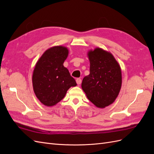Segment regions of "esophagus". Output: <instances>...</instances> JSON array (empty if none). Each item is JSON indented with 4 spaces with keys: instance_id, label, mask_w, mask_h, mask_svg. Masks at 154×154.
<instances>
[{
    "instance_id": "esophagus-1",
    "label": "esophagus",
    "mask_w": 154,
    "mask_h": 154,
    "mask_svg": "<svg viewBox=\"0 0 154 154\" xmlns=\"http://www.w3.org/2000/svg\"><path fill=\"white\" fill-rule=\"evenodd\" d=\"M76 83H77V84H78V85H80V84H81V83H82V80H81V78H77V79H76Z\"/></svg>"
}]
</instances>
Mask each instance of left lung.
<instances>
[{
  "label": "left lung",
  "mask_w": 154,
  "mask_h": 154,
  "mask_svg": "<svg viewBox=\"0 0 154 154\" xmlns=\"http://www.w3.org/2000/svg\"><path fill=\"white\" fill-rule=\"evenodd\" d=\"M90 74L83 79L82 87L87 98L99 108L112 104L122 87V71L110 53L101 48L88 52Z\"/></svg>",
  "instance_id": "obj_1"
}]
</instances>
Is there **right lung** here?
I'll return each mask as SVG.
<instances>
[{
  "label": "right lung",
  "mask_w": 154,
  "mask_h": 154,
  "mask_svg": "<svg viewBox=\"0 0 154 154\" xmlns=\"http://www.w3.org/2000/svg\"><path fill=\"white\" fill-rule=\"evenodd\" d=\"M69 50L63 46H54L46 50L36 62L32 77L36 96L48 106L61 101L70 87L77 85L63 62Z\"/></svg>",
  "instance_id": "1"
}]
</instances>
